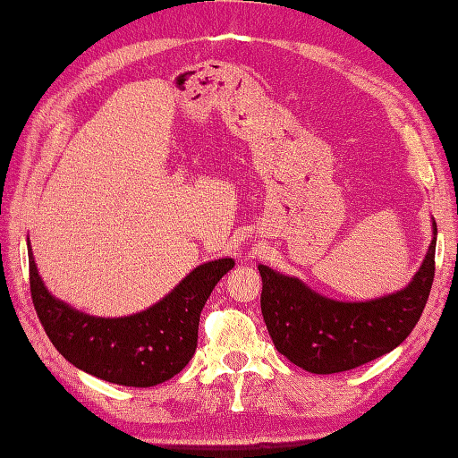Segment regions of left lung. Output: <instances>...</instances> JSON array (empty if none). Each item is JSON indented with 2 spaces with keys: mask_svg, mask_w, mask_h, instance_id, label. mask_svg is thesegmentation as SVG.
Segmentation results:
<instances>
[{
  "mask_svg": "<svg viewBox=\"0 0 458 458\" xmlns=\"http://www.w3.org/2000/svg\"><path fill=\"white\" fill-rule=\"evenodd\" d=\"M433 241L407 287L370 301H336L297 279L259 265L261 313L275 347L315 375L351 370L383 357L407 339L425 310L435 279Z\"/></svg>",
  "mask_w": 458,
  "mask_h": 458,
  "instance_id": "obj_1",
  "label": "left lung"
}]
</instances>
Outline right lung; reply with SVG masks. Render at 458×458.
Returning a JSON list of instances; mask_svg holds the SVG:
<instances>
[{
    "mask_svg": "<svg viewBox=\"0 0 458 458\" xmlns=\"http://www.w3.org/2000/svg\"><path fill=\"white\" fill-rule=\"evenodd\" d=\"M28 255L33 307L54 347L73 367L123 386H155L183 370L197 349L205 301L235 267L229 257L203 263L149 309L111 318L55 299L39 277L30 237Z\"/></svg>",
    "mask_w": 458,
    "mask_h": 458,
    "instance_id": "1",
    "label": "right lung"
}]
</instances>
